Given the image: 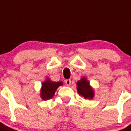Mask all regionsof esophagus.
Wrapping results in <instances>:
<instances>
[{
	"label": "esophagus",
	"mask_w": 131,
	"mask_h": 131,
	"mask_svg": "<svg viewBox=\"0 0 131 131\" xmlns=\"http://www.w3.org/2000/svg\"><path fill=\"white\" fill-rule=\"evenodd\" d=\"M65 84L67 86H70V84H71V80L69 79L66 80H65Z\"/></svg>",
	"instance_id": "34e87169"
}]
</instances>
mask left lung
<instances>
[{
    "label": "left lung",
    "mask_w": 131,
    "mask_h": 131,
    "mask_svg": "<svg viewBox=\"0 0 131 131\" xmlns=\"http://www.w3.org/2000/svg\"><path fill=\"white\" fill-rule=\"evenodd\" d=\"M77 91L78 94L85 99L92 100L94 97V90L90 85L86 77H82L77 83Z\"/></svg>",
    "instance_id": "1"
}]
</instances>
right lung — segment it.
<instances>
[{
	"instance_id": "obj_1",
	"label": "right lung",
	"mask_w": 131,
	"mask_h": 131,
	"mask_svg": "<svg viewBox=\"0 0 131 131\" xmlns=\"http://www.w3.org/2000/svg\"><path fill=\"white\" fill-rule=\"evenodd\" d=\"M62 82H53L49 78L42 83L40 95L43 100H48L54 96L55 91L60 86H62Z\"/></svg>"
}]
</instances>
